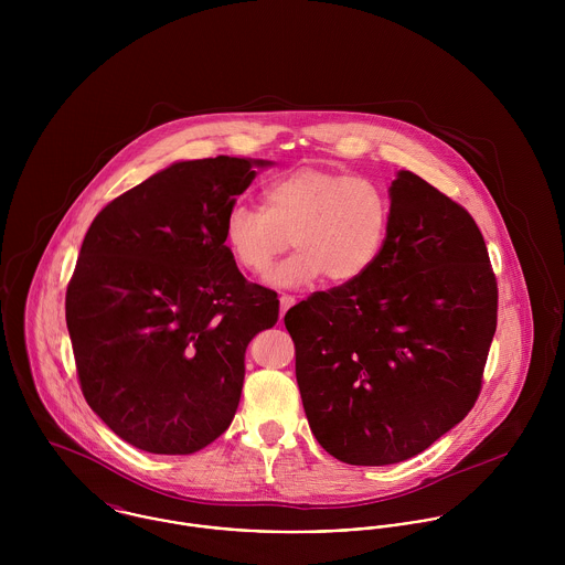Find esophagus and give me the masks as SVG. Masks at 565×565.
<instances>
[{
	"mask_svg": "<svg viewBox=\"0 0 565 565\" xmlns=\"http://www.w3.org/2000/svg\"><path fill=\"white\" fill-rule=\"evenodd\" d=\"M294 305H296V298H294V296H289V294L280 296V320L285 318V313H287Z\"/></svg>",
	"mask_w": 565,
	"mask_h": 565,
	"instance_id": "1",
	"label": "esophagus"
}]
</instances>
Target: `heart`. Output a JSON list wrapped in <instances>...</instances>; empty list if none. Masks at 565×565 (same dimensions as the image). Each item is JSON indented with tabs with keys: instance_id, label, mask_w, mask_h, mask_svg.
<instances>
[{
	"instance_id": "obj_1",
	"label": "heart",
	"mask_w": 565,
	"mask_h": 565,
	"mask_svg": "<svg viewBox=\"0 0 565 565\" xmlns=\"http://www.w3.org/2000/svg\"><path fill=\"white\" fill-rule=\"evenodd\" d=\"M392 224L390 193L372 178L300 167L263 189V206L235 202L224 217V243L243 271L271 274L276 287H305L322 278L348 285L381 256Z\"/></svg>"
}]
</instances>
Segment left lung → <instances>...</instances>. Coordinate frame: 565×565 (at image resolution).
<instances>
[{
    "label": "left lung",
    "instance_id": "obj_1",
    "mask_svg": "<svg viewBox=\"0 0 565 565\" xmlns=\"http://www.w3.org/2000/svg\"><path fill=\"white\" fill-rule=\"evenodd\" d=\"M390 195L379 260L285 316L311 430L350 466L401 463L459 424L479 401L498 322L472 215L411 171Z\"/></svg>",
    "mask_w": 565,
    "mask_h": 565
}]
</instances>
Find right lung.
Returning <instances> with one entry per match:
<instances>
[{
  "instance_id": "add662e5",
  "label": "right lung",
  "mask_w": 565,
  "mask_h": 565,
  "mask_svg": "<svg viewBox=\"0 0 565 565\" xmlns=\"http://www.w3.org/2000/svg\"><path fill=\"white\" fill-rule=\"evenodd\" d=\"M254 164L267 162H175L108 202L82 242L65 298L82 394L146 452L215 441L239 406L247 343L278 322L276 291L247 282L224 243Z\"/></svg>"
}]
</instances>
